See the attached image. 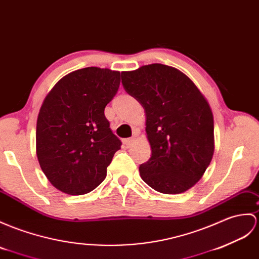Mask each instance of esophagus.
Here are the masks:
<instances>
[{
	"mask_svg": "<svg viewBox=\"0 0 259 259\" xmlns=\"http://www.w3.org/2000/svg\"><path fill=\"white\" fill-rule=\"evenodd\" d=\"M135 140H136V138L135 137H132V138H129V139H125L124 140V143H125V146L127 147H130L132 143L135 142Z\"/></svg>",
	"mask_w": 259,
	"mask_h": 259,
	"instance_id": "obj_1",
	"label": "esophagus"
}]
</instances>
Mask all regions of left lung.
<instances>
[{
	"label": "left lung",
	"mask_w": 259,
	"mask_h": 259,
	"mask_svg": "<svg viewBox=\"0 0 259 259\" xmlns=\"http://www.w3.org/2000/svg\"><path fill=\"white\" fill-rule=\"evenodd\" d=\"M123 88L142 105L151 158L140 177L160 193L180 194L200 181L214 154L206 98L181 70L163 64L121 71Z\"/></svg>",
	"instance_id": "left-lung-1"
}]
</instances>
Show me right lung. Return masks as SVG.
<instances>
[{"instance_id": "right-lung-1", "label": "right lung", "mask_w": 259, "mask_h": 259, "mask_svg": "<svg viewBox=\"0 0 259 259\" xmlns=\"http://www.w3.org/2000/svg\"><path fill=\"white\" fill-rule=\"evenodd\" d=\"M120 71L87 67L64 76L47 94L36 123V155L53 186L69 195L95 190L121 147L105 117Z\"/></svg>"}]
</instances>
